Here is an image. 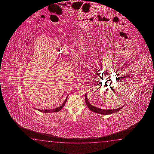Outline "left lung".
<instances>
[{
	"mask_svg": "<svg viewBox=\"0 0 154 154\" xmlns=\"http://www.w3.org/2000/svg\"><path fill=\"white\" fill-rule=\"evenodd\" d=\"M87 95L86 94H85V102L87 105L88 107L89 108V109L91 111H93L94 112L100 114H103V115H108V114H111L114 113H116L117 112L120 111L121 109H122V107L124 106V105H123L122 106L119 107L118 109H100L98 107H95L94 106H93L91 104V103L89 102L88 100L87 97Z\"/></svg>",
	"mask_w": 154,
	"mask_h": 154,
	"instance_id": "8db88e82",
	"label": "left lung"
}]
</instances>
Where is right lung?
<instances>
[{
	"label": "right lung",
	"mask_w": 154,
	"mask_h": 154,
	"mask_svg": "<svg viewBox=\"0 0 154 154\" xmlns=\"http://www.w3.org/2000/svg\"><path fill=\"white\" fill-rule=\"evenodd\" d=\"M68 96H67V97H66V98L65 102H64L63 104L61 105L60 106H59V107H57V108H55V109H35V108H34V109H35L38 110V111L41 112H45V113H52V112H57L59 111L60 110H61V109H62L63 108V107L65 106V104H66V101H67V98H68Z\"/></svg>",
	"instance_id": "add662e5"
}]
</instances>
